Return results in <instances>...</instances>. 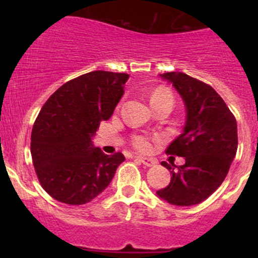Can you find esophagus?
<instances>
[{"label": "esophagus", "mask_w": 258, "mask_h": 258, "mask_svg": "<svg viewBox=\"0 0 258 258\" xmlns=\"http://www.w3.org/2000/svg\"><path fill=\"white\" fill-rule=\"evenodd\" d=\"M137 160L141 161V162L144 163L145 166H147V167H151V166H155L156 163H157V161L153 160V158H148V157H137Z\"/></svg>", "instance_id": "obj_1"}]
</instances>
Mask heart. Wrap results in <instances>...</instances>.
I'll list each match as a JSON object with an SVG mask.
<instances>
[{
  "label": "heart",
  "mask_w": 258,
  "mask_h": 258,
  "mask_svg": "<svg viewBox=\"0 0 258 258\" xmlns=\"http://www.w3.org/2000/svg\"><path fill=\"white\" fill-rule=\"evenodd\" d=\"M156 102H175V97H173L172 92L168 91L167 88L160 87L157 90H155L151 95V103ZM156 139L155 137L147 136V135H137L132 139V146H134L136 150H139L140 152H150L153 148Z\"/></svg>",
  "instance_id": "b5f03b06"
}]
</instances>
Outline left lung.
I'll use <instances>...</instances> for the list:
<instances>
[{"label":"left lung","mask_w":258,"mask_h":258,"mask_svg":"<svg viewBox=\"0 0 258 258\" xmlns=\"http://www.w3.org/2000/svg\"><path fill=\"white\" fill-rule=\"evenodd\" d=\"M170 81L186 106L183 132L166 153L184 157V165L161 162L172 177L157 195L176 206H192L211 196L227 176L237 152V123L220 95L207 83L182 72L160 75Z\"/></svg>","instance_id":"8db88e82"}]
</instances>
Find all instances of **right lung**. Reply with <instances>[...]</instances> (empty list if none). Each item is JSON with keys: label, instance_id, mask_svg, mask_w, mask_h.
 <instances>
[{"label": "right lung", "instance_id": "add662e5", "mask_svg": "<svg viewBox=\"0 0 258 258\" xmlns=\"http://www.w3.org/2000/svg\"><path fill=\"white\" fill-rule=\"evenodd\" d=\"M127 74L92 71L62 85L41 108L31 135V155L41 186L67 205L97 197L124 161L105 155L91 137L112 116Z\"/></svg>", "mask_w": 258, "mask_h": 258}]
</instances>
